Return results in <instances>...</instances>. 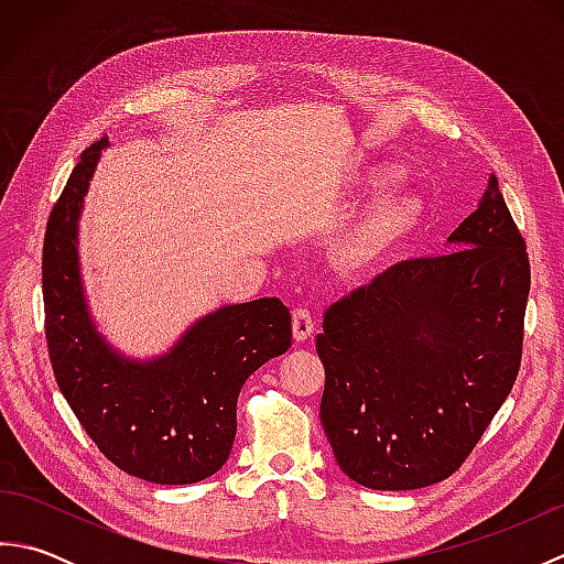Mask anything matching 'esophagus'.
Wrapping results in <instances>:
<instances>
[{"mask_svg":"<svg viewBox=\"0 0 564 564\" xmlns=\"http://www.w3.org/2000/svg\"><path fill=\"white\" fill-rule=\"evenodd\" d=\"M313 332H315V319H313V315H310V310L295 307L293 310V339L305 341L313 337Z\"/></svg>","mask_w":564,"mask_h":564,"instance_id":"34e87169","label":"esophagus"}]
</instances>
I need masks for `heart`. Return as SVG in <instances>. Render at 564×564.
I'll list each match as a JSON object with an SVG mask.
<instances>
[{"instance_id":"heart-1","label":"heart","mask_w":564,"mask_h":564,"mask_svg":"<svg viewBox=\"0 0 564 564\" xmlns=\"http://www.w3.org/2000/svg\"><path fill=\"white\" fill-rule=\"evenodd\" d=\"M386 182V174L376 176ZM424 220V203L410 191L378 198L332 249V267L346 279H364L398 251Z\"/></svg>"}]
</instances>
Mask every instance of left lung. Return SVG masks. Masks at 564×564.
Returning <instances> with one entry per match:
<instances>
[{"mask_svg": "<svg viewBox=\"0 0 564 564\" xmlns=\"http://www.w3.org/2000/svg\"><path fill=\"white\" fill-rule=\"evenodd\" d=\"M451 242L334 303L315 339L322 426L364 487L446 480L517 382L531 263L495 174Z\"/></svg>", "mask_w": 564, "mask_h": 564, "instance_id": "1", "label": "left lung"}]
</instances>
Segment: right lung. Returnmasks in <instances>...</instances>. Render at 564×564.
<instances>
[{
  "label": "right lung",
  "instance_id": "obj_1",
  "mask_svg": "<svg viewBox=\"0 0 564 564\" xmlns=\"http://www.w3.org/2000/svg\"><path fill=\"white\" fill-rule=\"evenodd\" d=\"M106 138L91 142L51 210L43 239L45 341L59 392L106 458L158 485L218 473L237 434L245 380L291 349L279 297L223 307L162 361L130 364L94 332L77 269V218Z\"/></svg>",
  "mask_w": 564,
  "mask_h": 564
}]
</instances>
